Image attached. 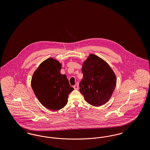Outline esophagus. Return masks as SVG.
<instances>
[{
  "mask_svg": "<svg viewBox=\"0 0 150 150\" xmlns=\"http://www.w3.org/2000/svg\"><path fill=\"white\" fill-rule=\"evenodd\" d=\"M74 88L75 89V90H78L79 89V86L78 84H75V86H74Z\"/></svg>",
  "mask_w": 150,
  "mask_h": 150,
  "instance_id": "1",
  "label": "esophagus"
}]
</instances>
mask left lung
<instances>
[{
  "mask_svg": "<svg viewBox=\"0 0 150 150\" xmlns=\"http://www.w3.org/2000/svg\"><path fill=\"white\" fill-rule=\"evenodd\" d=\"M83 78L80 92L84 99L94 107L106 104L111 98L116 85V76L107 62L91 54L82 64Z\"/></svg>",
  "mask_w": 150,
  "mask_h": 150,
  "instance_id": "1",
  "label": "left lung"
}]
</instances>
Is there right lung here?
<instances>
[{"label": "right lung", "instance_id": "obj_1", "mask_svg": "<svg viewBox=\"0 0 150 150\" xmlns=\"http://www.w3.org/2000/svg\"><path fill=\"white\" fill-rule=\"evenodd\" d=\"M61 63L50 57L44 60L34 72L31 86L38 100L53 111L64 107L69 94L74 90L66 75L60 73Z\"/></svg>", "mask_w": 150, "mask_h": 150}]
</instances>
